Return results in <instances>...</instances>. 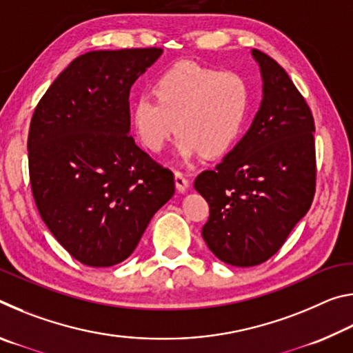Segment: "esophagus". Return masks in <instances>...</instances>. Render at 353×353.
Wrapping results in <instances>:
<instances>
[{
    "label": "esophagus",
    "mask_w": 353,
    "mask_h": 353,
    "mask_svg": "<svg viewBox=\"0 0 353 353\" xmlns=\"http://www.w3.org/2000/svg\"><path fill=\"white\" fill-rule=\"evenodd\" d=\"M174 182H176V188L181 191V193H183V191H187L188 187H190L188 179L185 177L181 171H176L174 172Z\"/></svg>",
    "instance_id": "esophagus-1"
}]
</instances>
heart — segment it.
I'll return each instance as SVG.
<instances>
[{
  "label": "heart",
  "instance_id": "obj_1",
  "mask_svg": "<svg viewBox=\"0 0 353 353\" xmlns=\"http://www.w3.org/2000/svg\"><path fill=\"white\" fill-rule=\"evenodd\" d=\"M154 96L140 94L130 110L134 132L149 152L162 151L177 130L176 149L182 159L219 157L246 126L250 88L236 73L177 62L155 77Z\"/></svg>",
  "mask_w": 353,
  "mask_h": 353
}]
</instances>
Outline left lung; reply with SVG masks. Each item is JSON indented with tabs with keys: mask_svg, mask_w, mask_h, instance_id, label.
Instances as JSON below:
<instances>
[{
	"mask_svg": "<svg viewBox=\"0 0 353 353\" xmlns=\"http://www.w3.org/2000/svg\"><path fill=\"white\" fill-rule=\"evenodd\" d=\"M263 77V99L252 126L194 188L208 202L202 227L221 261L249 268L277 252L312 205L316 191L314 119L286 71L252 50Z\"/></svg>",
	"mask_w": 353,
	"mask_h": 353,
	"instance_id": "obj_1",
	"label": "left lung"
}]
</instances>
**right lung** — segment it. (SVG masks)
Instances as JSON below:
<instances>
[{
  "instance_id": "1",
  "label": "right lung",
  "mask_w": 353,
  "mask_h": 353,
  "mask_svg": "<svg viewBox=\"0 0 353 353\" xmlns=\"http://www.w3.org/2000/svg\"><path fill=\"white\" fill-rule=\"evenodd\" d=\"M162 48L76 57L39 101L28 135L41 219L68 254L107 268L134 252L174 194V174L135 145L129 93Z\"/></svg>"
}]
</instances>
